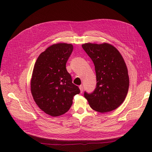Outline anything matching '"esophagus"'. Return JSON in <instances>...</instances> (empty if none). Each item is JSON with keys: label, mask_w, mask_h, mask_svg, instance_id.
Masks as SVG:
<instances>
[{"label": "esophagus", "mask_w": 152, "mask_h": 152, "mask_svg": "<svg viewBox=\"0 0 152 152\" xmlns=\"http://www.w3.org/2000/svg\"><path fill=\"white\" fill-rule=\"evenodd\" d=\"M79 89H80V93H82V92H83V89H84L83 86H82V85H80V86H79Z\"/></svg>", "instance_id": "esophagus-1"}]
</instances>
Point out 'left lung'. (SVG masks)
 <instances>
[{"instance_id": "left-lung-1", "label": "left lung", "mask_w": 152, "mask_h": 152, "mask_svg": "<svg viewBox=\"0 0 152 152\" xmlns=\"http://www.w3.org/2000/svg\"><path fill=\"white\" fill-rule=\"evenodd\" d=\"M82 48L93 61L97 84L92 94L85 92L84 97L92 109L104 113L120 107L125 100L129 79L125 61L112 44L85 43Z\"/></svg>"}]
</instances>
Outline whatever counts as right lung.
Segmentation results:
<instances>
[{
	"mask_svg": "<svg viewBox=\"0 0 152 152\" xmlns=\"http://www.w3.org/2000/svg\"><path fill=\"white\" fill-rule=\"evenodd\" d=\"M73 45L57 43L40 53L35 63L30 81L31 93L39 108L52 117L67 112L73 96L80 93L72 83L66 63L73 50Z\"/></svg>",
	"mask_w": 152,
	"mask_h": 152,
	"instance_id": "add662e5",
	"label": "right lung"
}]
</instances>
